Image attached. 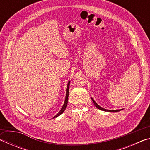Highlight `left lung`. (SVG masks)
Masks as SVG:
<instances>
[{
  "label": "left lung",
  "mask_w": 150,
  "mask_h": 150,
  "mask_svg": "<svg viewBox=\"0 0 150 150\" xmlns=\"http://www.w3.org/2000/svg\"><path fill=\"white\" fill-rule=\"evenodd\" d=\"M91 99H92L93 102V103H94V105H95V106H96V108L99 109V110H103V111H106V112H118V111H120V110H122V109H120V110H107V109L104 108H103V107H101L100 106L98 105V104L96 103L95 100H94V99H93V98L92 97H91Z\"/></svg>",
  "instance_id": "1"
}]
</instances>
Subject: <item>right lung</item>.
Listing matches in <instances>:
<instances>
[{"label":"right lung","instance_id":"1","mask_svg":"<svg viewBox=\"0 0 150 150\" xmlns=\"http://www.w3.org/2000/svg\"><path fill=\"white\" fill-rule=\"evenodd\" d=\"M69 84H70V81H69L67 83V88H66V95H65V102L64 104H63V105L62 106V108H61V110H59V112H58L56 115H55L54 118H57V116H59V115H62V114L63 112L65 111V108H66V106L67 105V103H68V97H69Z\"/></svg>","mask_w":150,"mask_h":150}]
</instances>
